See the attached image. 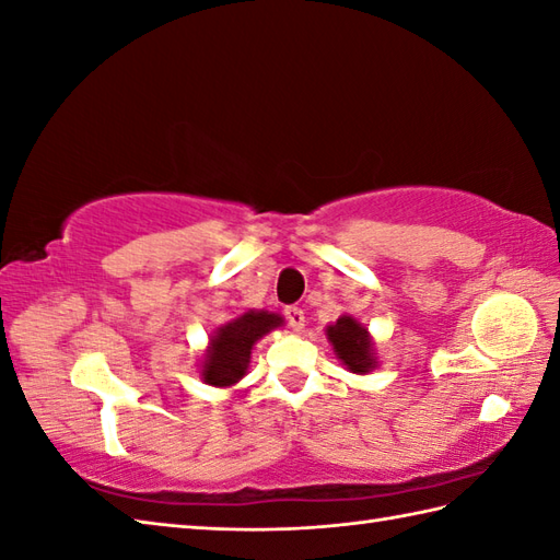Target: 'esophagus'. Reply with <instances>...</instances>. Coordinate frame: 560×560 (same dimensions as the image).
I'll use <instances>...</instances> for the list:
<instances>
[{"label": "esophagus", "instance_id": "34e87169", "mask_svg": "<svg viewBox=\"0 0 560 560\" xmlns=\"http://www.w3.org/2000/svg\"><path fill=\"white\" fill-rule=\"evenodd\" d=\"M287 319L291 323V327L301 329V327H303V323H305V313H303V307H299V305H289V307H287Z\"/></svg>", "mask_w": 560, "mask_h": 560}]
</instances>
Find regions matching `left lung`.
I'll return each mask as SVG.
<instances>
[{
	"label": "left lung",
	"instance_id": "obj_1",
	"mask_svg": "<svg viewBox=\"0 0 560 560\" xmlns=\"http://www.w3.org/2000/svg\"><path fill=\"white\" fill-rule=\"evenodd\" d=\"M327 337L331 341V347H335L337 355L351 373L363 375L373 371L375 359H373L371 339H368L365 327L355 323L353 317L349 315L339 317L335 325L327 327Z\"/></svg>",
	"mask_w": 560,
	"mask_h": 560
}]
</instances>
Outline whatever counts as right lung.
<instances>
[{
	"label": "right lung",
	"mask_w": 560,
	"mask_h": 560,
	"mask_svg": "<svg viewBox=\"0 0 560 560\" xmlns=\"http://www.w3.org/2000/svg\"><path fill=\"white\" fill-rule=\"evenodd\" d=\"M281 323L283 319L273 313L247 311L245 315L235 317L233 323L219 327L207 351V361L201 365L205 368L201 371L205 383L217 387H229L237 383L247 371L249 351H253L255 341Z\"/></svg>",
	"instance_id": "add662e5"
}]
</instances>
